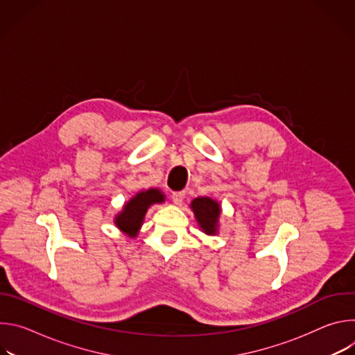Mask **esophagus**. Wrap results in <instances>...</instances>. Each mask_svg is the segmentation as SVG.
I'll use <instances>...</instances> for the list:
<instances>
[{"mask_svg":"<svg viewBox=\"0 0 355 355\" xmlns=\"http://www.w3.org/2000/svg\"><path fill=\"white\" fill-rule=\"evenodd\" d=\"M171 198H173V200H174V204L181 205V204H182V200H184V198H185V192H184V191L173 192V193H171Z\"/></svg>","mask_w":355,"mask_h":355,"instance_id":"1","label":"esophagus"}]
</instances>
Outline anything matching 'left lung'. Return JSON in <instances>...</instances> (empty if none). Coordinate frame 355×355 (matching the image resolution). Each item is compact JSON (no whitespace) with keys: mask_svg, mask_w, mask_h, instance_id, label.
Instances as JSON below:
<instances>
[{"mask_svg":"<svg viewBox=\"0 0 355 355\" xmlns=\"http://www.w3.org/2000/svg\"><path fill=\"white\" fill-rule=\"evenodd\" d=\"M191 209L202 232L208 236H214L218 233L219 216L222 211H220V205L216 200L208 196L195 198L191 202Z\"/></svg>","mask_w":355,"mask_h":355,"instance_id":"1","label":"left lung"}]
</instances>
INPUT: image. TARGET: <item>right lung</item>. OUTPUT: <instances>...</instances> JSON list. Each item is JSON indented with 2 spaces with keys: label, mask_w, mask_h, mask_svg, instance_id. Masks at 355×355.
<instances>
[{
  "label": "right lung",
  "mask_w": 355,
  "mask_h": 355,
  "mask_svg": "<svg viewBox=\"0 0 355 355\" xmlns=\"http://www.w3.org/2000/svg\"><path fill=\"white\" fill-rule=\"evenodd\" d=\"M164 199L166 196L159 188L140 191L126 202L123 209L116 215L114 223L129 237H136L147 209L153 204H163Z\"/></svg>",
  "instance_id": "1"
}]
</instances>
